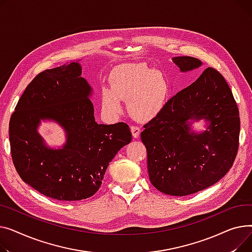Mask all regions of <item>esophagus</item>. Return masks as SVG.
I'll list each match as a JSON object with an SVG mask.
<instances>
[{
    "instance_id": "esophagus-1",
    "label": "esophagus",
    "mask_w": 252,
    "mask_h": 252,
    "mask_svg": "<svg viewBox=\"0 0 252 252\" xmlns=\"http://www.w3.org/2000/svg\"><path fill=\"white\" fill-rule=\"evenodd\" d=\"M131 133H132L133 138H137L140 134V128L136 127V126H132L131 127Z\"/></svg>"
}]
</instances>
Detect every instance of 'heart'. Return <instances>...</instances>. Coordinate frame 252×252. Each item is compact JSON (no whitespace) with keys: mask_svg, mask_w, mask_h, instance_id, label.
Wrapping results in <instances>:
<instances>
[{"mask_svg":"<svg viewBox=\"0 0 252 252\" xmlns=\"http://www.w3.org/2000/svg\"><path fill=\"white\" fill-rule=\"evenodd\" d=\"M169 81L161 72L143 63L118 66L111 75V86L101 90V108L110 117L122 112L127 99L129 114L139 122H147L164 108L169 94Z\"/></svg>","mask_w":252,"mask_h":252,"instance_id":"obj_1","label":"heart"}]
</instances>
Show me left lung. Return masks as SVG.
<instances>
[{
    "instance_id": "8db88e82",
    "label": "left lung",
    "mask_w": 252,
    "mask_h": 252,
    "mask_svg": "<svg viewBox=\"0 0 252 252\" xmlns=\"http://www.w3.org/2000/svg\"><path fill=\"white\" fill-rule=\"evenodd\" d=\"M181 72L202 66L196 58L174 57ZM203 120L205 130L191 124ZM239 111L225 78L214 68L168 100L140 137L147 151L152 184L160 192L185 196L208 188L233 166L239 145Z\"/></svg>"
}]
</instances>
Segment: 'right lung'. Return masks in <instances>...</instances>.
I'll list each match as a JSON object with an SVG mask.
<instances>
[{
    "mask_svg": "<svg viewBox=\"0 0 252 252\" xmlns=\"http://www.w3.org/2000/svg\"><path fill=\"white\" fill-rule=\"evenodd\" d=\"M81 73L79 61L39 73L25 88L10 120L11 155L20 178L58 200L95 194L109 164L132 139L125 123L95 122L93 87ZM42 122L64 130L62 147L55 149L44 141L38 132Z\"/></svg>",
    "mask_w": 252,
    "mask_h": 252,
    "instance_id": "1",
    "label": "right lung"
}]
</instances>
